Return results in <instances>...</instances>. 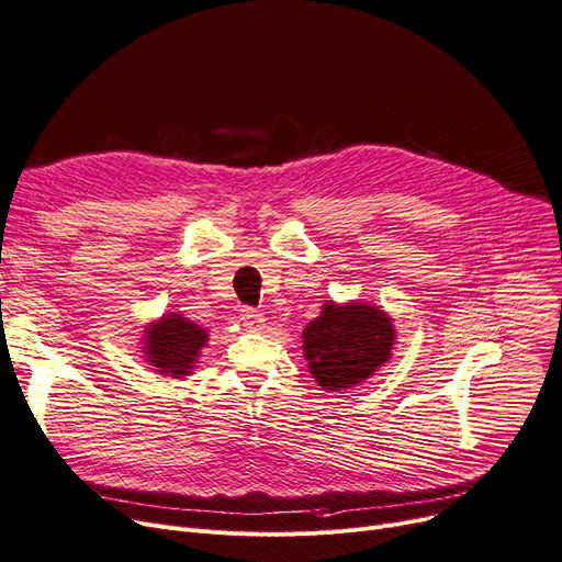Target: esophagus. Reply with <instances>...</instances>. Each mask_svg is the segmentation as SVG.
Listing matches in <instances>:
<instances>
[{
	"instance_id": "34e87169",
	"label": "esophagus",
	"mask_w": 562,
	"mask_h": 562,
	"mask_svg": "<svg viewBox=\"0 0 562 562\" xmlns=\"http://www.w3.org/2000/svg\"><path fill=\"white\" fill-rule=\"evenodd\" d=\"M239 318H241L244 326L250 328V330H259L263 326V316L255 307H241L239 310Z\"/></svg>"
}]
</instances>
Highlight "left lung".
<instances>
[{"instance_id": "8db88e82", "label": "left lung", "mask_w": 562, "mask_h": 562, "mask_svg": "<svg viewBox=\"0 0 562 562\" xmlns=\"http://www.w3.org/2000/svg\"><path fill=\"white\" fill-rule=\"evenodd\" d=\"M310 371L321 387L344 390L373 375L390 360L394 346L392 318L375 307L328 303L303 333Z\"/></svg>"}]
</instances>
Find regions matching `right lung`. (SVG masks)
<instances>
[{
	"mask_svg": "<svg viewBox=\"0 0 562 562\" xmlns=\"http://www.w3.org/2000/svg\"><path fill=\"white\" fill-rule=\"evenodd\" d=\"M145 333L147 362H153V367L172 378L189 375L195 358L200 356V348L206 341L204 330L180 314H166L157 326Z\"/></svg>",
	"mask_w": 562,
	"mask_h": 562,
	"instance_id": "1",
	"label": "right lung"
}]
</instances>
